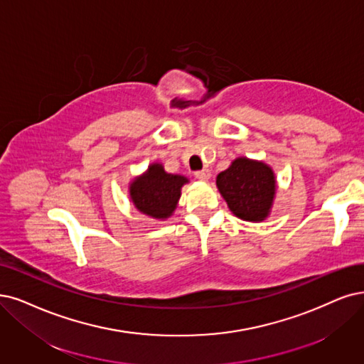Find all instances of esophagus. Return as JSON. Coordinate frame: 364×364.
Returning a JSON list of instances; mask_svg holds the SVG:
<instances>
[{
    "label": "esophagus",
    "mask_w": 364,
    "mask_h": 364,
    "mask_svg": "<svg viewBox=\"0 0 364 364\" xmlns=\"http://www.w3.org/2000/svg\"><path fill=\"white\" fill-rule=\"evenodd\" d=\"M195 177H196L198 180H200V181H208L210 177H211V173H210L208 169H203V171L195 172Z\"/></svg>",
    "instance_id": "34e87169"
}]
</instances>
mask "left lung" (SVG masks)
Listing matches in <instances>:
<instances>
[{"label": "left lung", "mask_w": 364, "mask_h": 364, "mask_svg": "<svg viewBox=\"0 0 364 364\" xmlns=\"http://www.w3.org/2000/svg\"><path fill=\"white\" fill-rule=\"evenodd\" d=\"M216 184L238 219L262 222L270 214L276 195V177L264 161L238 157L218 175Z\"/></svg>", "instance_id": "1"}]
</instances>
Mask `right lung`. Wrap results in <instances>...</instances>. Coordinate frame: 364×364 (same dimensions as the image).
Wrapping results in <instances>:
<instances>
[{
	"mask_svg": "<svg viewBox=\"0 0 364 364\" xmlns=\"http://www.w3.org/2000/svg\"><path fill=\"white\" fill-rule=\"evenodd\" d=\"M186 183L189 180L183 175L168 173L160 164H151L130 183V199L133 205L146 216L165 220L177 208L181 187Z\"/></svg>",
	"mask_w": 364,
	"mask_h": 364,
	"instance_id": "add662e5",
	"label": "right lung"
}]
</instances>
